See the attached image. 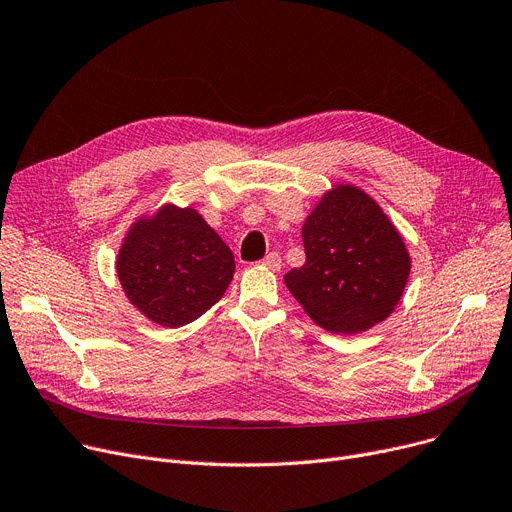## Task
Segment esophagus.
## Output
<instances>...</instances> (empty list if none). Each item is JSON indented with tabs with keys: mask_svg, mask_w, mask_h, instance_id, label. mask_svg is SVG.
I'll list each match as a JSON object with an SVG mask.
<instances>
[{
	"mask_svg": "<svg viewBox=\"0 0 512 512\" xmlns=\"http://www.w3.org/2000/svg\"><path fill=\"white\" fill-rule=\"evenodd\" d=\"M261 265H263V267H267V269L280 271V267H282V257H280V253L271 251V253H267V255L261 259Z\"/></svg>",
	"mask_w": 512,
	"mask_h": 512,
	"instance_id": "1",
	"label": "esophagus"
}]
</instances>
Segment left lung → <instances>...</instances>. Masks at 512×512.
<instances>
[{"label":"left lung","mask_w":512,"mask_h":512,"mask_svg":"<svg viewBox=\"0 0 512 512\" xmlns=\"http://www.w3.org/2000/svg\"><path fill=\"white\" fill-rule=\"evenodd\" d=\"M302 243L306 261L284 280L319 327L352 335L391 315L412 263L377 201L335 187L302 224Z\"/></svg>","instance_id":"1"}]
</instances>
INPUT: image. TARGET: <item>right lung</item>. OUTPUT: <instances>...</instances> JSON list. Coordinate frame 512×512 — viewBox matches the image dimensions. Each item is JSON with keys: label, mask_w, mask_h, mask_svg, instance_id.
<instances>
[{"label": "right lung", "mask_w": 512, "mask_h": 512, "mask_svg": "<svg viewBox=\"0 0 512 512\" xmlns=\"http://www.w3.org/2000/svg\"><path fill=\"white\" fill-rule=\"evenodd\" d=\"M234 257L195 210L164 206L135 222L117 257V276L131 300L162 327H183L226 292Z\"/></svg>", "instance_id": "1"}]
</instances>
